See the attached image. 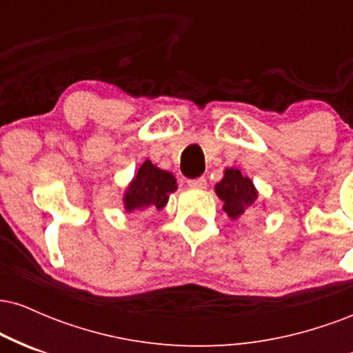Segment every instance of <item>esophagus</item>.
<instances>
[{
    "instance_id": "34e87169",
    "label": "esophagus",
    "mask_w": 353,
    "mask_h": 353,
    "mask_svg": "<svg viewBox=\"0 0 353 353\" xmlns=\"http://www.w3.org/2000/svg\"><path fill=\"white\" fill-rule=\"evenodd\" d=\"M188 185L190 189H205L208 181H205V177H197V179H189Z\"/></svg>"
}]
</instances>
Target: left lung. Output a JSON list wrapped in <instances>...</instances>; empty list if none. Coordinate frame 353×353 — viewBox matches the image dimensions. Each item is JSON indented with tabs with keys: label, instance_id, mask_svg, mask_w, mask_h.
I'll return each mask as SVG.
<instances>
[{
	"label": "left lung",
	"instance_id": "8db88e82",
	"mask_svg": "<svg viewBox=\"0 0 353 353\" xmlns=\"http://www.w3.org/2000/svg\"><path fill=\"white\" fill-rule=\"evenodd\" d=\"M216 192L219 199L224 201V210L232 219H237L257 199L252 181L234 168L225 171L224 179L216 185Z\"/></svg>",
	"mask_w": 353,
	"mask_h": 353
}]
</instances>
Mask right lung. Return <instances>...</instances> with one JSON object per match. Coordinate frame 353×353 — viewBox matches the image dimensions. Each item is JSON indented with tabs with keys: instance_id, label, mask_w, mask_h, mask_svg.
Listing matches in <instances>:
<instances>
[{
	"instance_id": "add662e5",
	"label": "right lung",
	"mask_w": 353,
	"mask_h": 353,
	"mask_svg": "<svg viewBox=\"0 0 353 353\" xmlns=\"http://www.w3.org/2000/svg\"><path fill=\"white\" fill-rule=\"evenodd\" d=\"M176 179L171 172L161 171L151 161H144L124 196L125 209L129 212L137 209H163L169 194L176 190Z\"/></svg>"
}]
</instances>
